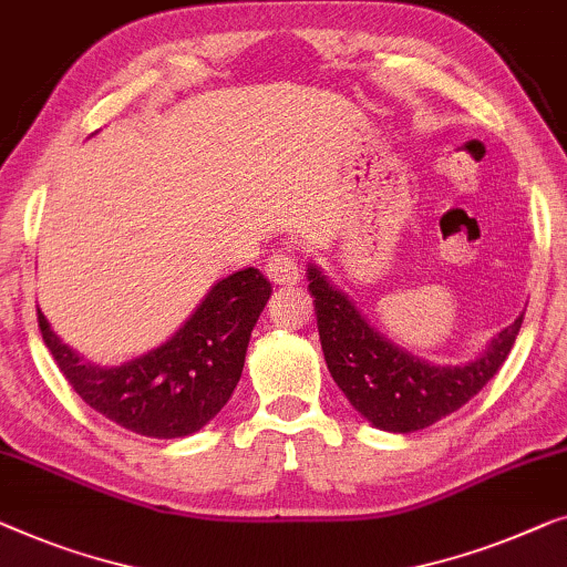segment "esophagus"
Returning <instances> with one entry per match:
<instances>
[{
  "label": "esophagus",
  "instance_id": "1",
  "mask_svg": "<svg viewBox=\"0 0 567 567\" xmlns=\"http://www.w3.org/2000/svg\"><path fill=\"white\" fill-rule=\"evenodd\" d=\"M266 276L278 286H291L299 281V264L289 250H278L266 260Z\"/></svg>",
  "mask_w": 567,
  "mask_h": 567
}]
</instances>
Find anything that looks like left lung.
I'll return each instance as SVG.
<instances>
[{"instance_id":"left-lung-1","label":"left lung","mask_w":567,"mask_h":567,"mask_svg":"<svg viewBox=\"0 0 567 567\" xmlns=\"http://www.w3.org/2000/svg\"><path fill=\"white\" fill-rule=\"evenodd\" d=\"M319 340L334 383L360 416L385 432H416L465 406L508 358L524 311L478 358L437 365L381 334L348 293L334 289L315 264L307 268Z\"/></svg>"}]
</instances>
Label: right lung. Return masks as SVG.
<instances>
[{
    "label": "right lung",
    "instance_id": "1",
    "mask_svg": "<svg viewBox=\"0 0 567 567\" xmlns=\"http://www.w3.org/2000/svg\"><path fill=\"white\" fill-rule=\"evenodd\" d=\"M270 291L258 268L237 270L212 286L166 342L120 365L79 355L40 309L38 324L61 373L94 412L135 434L176 440L199 432L233 396Z\"/></svg>",
    "mask_w": 567,
    "mask_h": 567
}]
</instances>
